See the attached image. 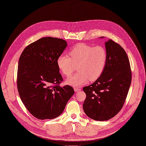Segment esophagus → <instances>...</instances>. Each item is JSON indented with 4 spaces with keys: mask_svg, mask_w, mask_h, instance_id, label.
Wrapping results in <instances>:
<instances>
[{
    "mask_svg": "<svg viewBox=\"0 0 146 146\" xmlns=\"http://www.w3.org/2000/svg\"><path fill=\"white\" fill-rule=\"evenodd\" d=\"M74 91H75L76 92H78V91H80V90H81V89L78 88H76V87H74Z\"/></svg>",
    "mask_w": 146,
    "mask_h": 146,
    "instance_id": "esophagus-1",
    "label": "esophagus"
}]
</instances>
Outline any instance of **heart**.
I'll use <instances>...</instances> for the list:
<instances>
[{"mask_svg":"<svg viewBox=\"0 0 146 146\" xmlns=\"http://www.w3.org/2000/svg\"><path fill=\"white\" fill-rule=\"evenodd\" d=\"M70 58L66 55L58 57V68L66 76L72 74L76 69L78 73L67 78L66 83L75 87L94 81L103 73L107 61L106 50L102 46L93 47L80 43L69 52Z\"/></svg>","mask_w":146,"mask_h":146,"instance_id":"b5f03b06","label":"heart"}]
</instances>
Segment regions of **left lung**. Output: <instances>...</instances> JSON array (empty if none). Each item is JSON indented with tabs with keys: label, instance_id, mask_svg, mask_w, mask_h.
Here are the masks:
<instances>
[{
	"label": "left lung",
	"instance_id": "1",
	"mask_svg": "<svg viewBox=\"0 0 146 146\" xmlns=\"http://www.w3.org/2000/svg\"><path fill=\"white\" fill-rule=\"evenodd\" d=\"M105 46L107 61L103 73L92 84L83 88L86 96L84 111L97 121L108 120L119 112L132 79L129 59L123 48L112 39L106 42Z\"/></svg>",
	"mask_w": 146,
	"mask_h": 146
}]
</instances>
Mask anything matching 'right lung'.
<instances>
[{
    "label": "right lung",
    "mask_w": 146,
    "mask_h": 146,
    "mask_svg": "<svg viewBox=\"0 0 146 146\" xmlns=\"http://www.w3.org/2000/svg\"><path fill=\"white\" fill-rule=\"evenodd\" d=\"M67 47L66 40L44 37L27 46L18 67L17 87L29 112L40 120L59 116L74 93L69 85L60 86L63 78L57 61Z\"/></svg>",
    "instance_id": "1"
}]
</instances>
